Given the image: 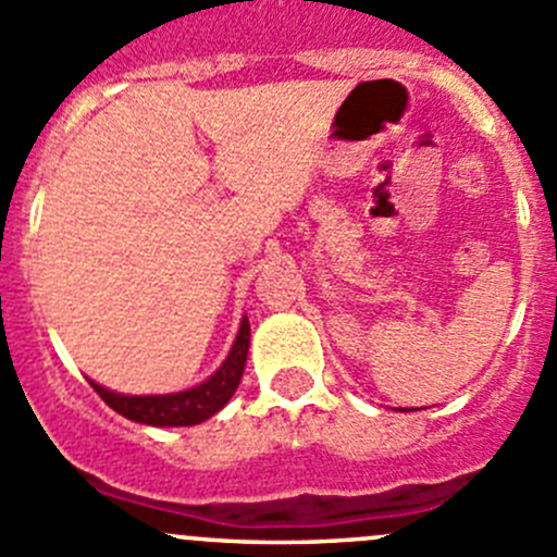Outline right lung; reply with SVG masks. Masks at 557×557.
<instances>
[{
    "label": "right lung",
    "mask_w": 557,
    "mask_h": 557,
    "mask_svg": "<svg viewBox=\"0 0 557 557\" xmlns=\"http://www.w3.org/2000/svg\"><path fill=\"white\" fill-rule=\"evenodd\" d=\"M247 347H250V323H247V318H243L232 352L221 363V369L201 385L190 387V391L166 393V396H123V393L107 391V387L97 383L91 385L104 398V404H110L117 414L134 420V423L196 425L205 423L215 412H221L228 404V398L234 396L245 372Z\"/></svg>",
    "instance_id": "right-lung-1"
}]
</instances>
